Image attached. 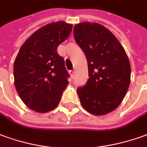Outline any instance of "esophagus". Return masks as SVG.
Listing matches in <instances>:
<instances>
[{
  "label": "esophagus",
  "mask_w": 147,
  "mask_h": 147,
  "mask_svg": "<svg viewBox=\"0 0 147 147\" xmlns=\"http://www.w3.org/2000/svg\"><path fill=\"white\" fill-rule=\"evenodd\" d=\"M69 74H70V76L71 77H72V78H73V76H74V74H75V72H74V71H72V70H71L70 71H69Z\"/></svg>",
  "instance_id": "obj_1"
}]
</instances>
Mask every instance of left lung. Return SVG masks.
<instances>
[{
    "mask_svg": "<svg viewBox=\"0 0 147 147\" xmlns=\"http://www.w3.org/2000/svg\"><path fill=\"white\" fill-rule=\"evenodd\" d=\"M74 38L88 60L89 79L77 89L81 104L94 115L111 112L122 102L131 82V64L123 47L98 23L76 24Z\"/></svg>",
    "mask_w": 147,
    "mask_h": 147,
    "instance_id": "left-lung-1",
    "label": "left lung"
}]
</instances>
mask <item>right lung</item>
Returning a JSON list of instances; mask_svg holds the SVG:
<instances>
[{"label":"right lung","mask_w":147,"mask_h":147,"mask_svg":"<svg viewBox=\"0 0 147 147\" xmlns=\"http://www.w3.org/2000/svg\"><path fill=\"white\" fill-rule=\"evenodd\" d=\"M72 24L57 21L46 24L20 47L13 66L14 84L28 108L36 112L55 109L69 82L64 59L57 47L69 36Z\"/></svg>","instance_id":"1"}]
</instances>
